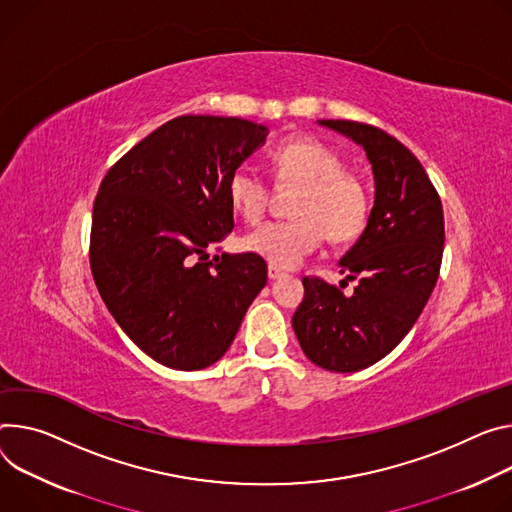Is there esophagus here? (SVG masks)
<instances>
[{
    "label": "esophagus",
    "mask_w": 512,
    "mask_h": 512,
    "mask_svg": "<svg viewBox=\"0 0 512 512\" xmlns=\"http://www.w3.org/2000/svg\"><path fill=\"white\" fill-rule=\"evenodd\" d=\"M267 275H269V280H277V277L284 275V269L275 267V265H269V267H267Z\"/></svg>",
    "instance_id": "34e87169"
}]
</instances>
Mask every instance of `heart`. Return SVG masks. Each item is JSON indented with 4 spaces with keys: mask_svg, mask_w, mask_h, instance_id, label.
Returning <instances> with one entry per match:
<instances>
[{
    "mask_svg": "<svg viewBox=\"0 0 512 512\" xmlns=\"http://www.w3.org/2000/svg\"><path fill=\"white\" fill-rule=\"evenodd\" d=\"M271 177L280 188H298L290 220L259 226L243 247L275 267H294L324 239L347 243L365 226L369 194L363 179L345 169L343 157L314 136H290L269 153ZM269 183L241 165L228 177V200L247 222H259L269 206Z\"/></svg>",
    "mask_w": 512,
    "mask_h": 512,
    "instance_id": "b5f03b06",
    "label": "heart"
}]
</instances>
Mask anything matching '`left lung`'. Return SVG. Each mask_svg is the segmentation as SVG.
Returning a JSON list of instances; mask_svg holds the SVG:
<instances>
[{"label":"left lung","instance_id":"8db88e82","mask_svg":"<svg viewBox=\"0 0 512 512\" xmlns=\"http://www.w3.org/2000/svg\"><path fill=\"white\" fill-rule=\"evenodd\" d=\"M318 122L361 145L376 179L367 226L339 261L357 286L345 296L322 277H304V300L292 318L312 363L349 374L386 357L421 316L441 269L443 208L423 165L386 130Z\"/></svg>","mask_w":512,"mask_h":512}]
</instances>
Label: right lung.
Listing matches in <instances>:
<instances>
[{"mask_svg":"<svg viewBox=\"0 0 512 512\" xmlns=\"http://www.w3.org/2000/svg\"><path fill=\"white\" fill-rule=\"evenodd\" d=\"M267 128L179 116L120 157L91 214L89 265L120 329L149 357L194 371L218 361L267 284L255 253L214 255L235 228L228 177Z\"/></svg>","mask_w":512,"mask_h":512,"instance_id":"add662e5","label":"right lung"}]
</instances>
